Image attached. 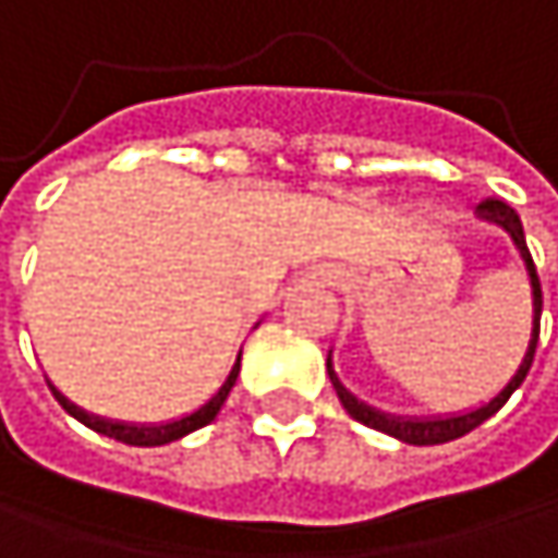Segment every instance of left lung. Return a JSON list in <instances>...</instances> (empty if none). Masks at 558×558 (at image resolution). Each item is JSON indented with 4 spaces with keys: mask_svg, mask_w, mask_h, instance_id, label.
<instances>
[{
    "mask_svg": "<svg viewBox=\"0 0 558 558\" xmlns=\"http://www.w3.org/2000/svg\"><path fill=\"white\" fill-rule=\"evenodd\" d=\"M476 214H480L486 223H497L500 230H507V233H510L513 246L520 250V256H523V263H526V276H530V289H533V331H530L526 355H523V362H520L517 375L504 385V391H500L497 398H490V401L480 404V408L460 411V414H447V417H398V414H385V411H378V408H372V404L359 401L352 391H348V388L338 381L335 365H331V352H328V359H325V368H328L331 388H335V395H338V401H341V408H344L348 414H352V417H355L359 424H365V427H375V430L391 434V437H398V440H404V444H414V447H430V444L457 440V437L470 434L473 427H480L486 417H494V414L510 401V395L526 381L530 365H533V355H536V341H539V315H543V289H539V276H536L533 256H530V250H526L523 223H520V217H517L513 206H510V203H504V199H483V203L476 206Z\"/></svg>",
    "mask_w": 558,
    "mask_h": 558,
    "instance_id": "left-lung-1",
    "label": "left lung"
}]
</instances>
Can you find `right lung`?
Segmentation results:
<instances>
[{"mask_svg": "<svg viewBox=\"0 0 558 558\" xmlns=\"http://www.w3.org/2000/svg\"><path fill=\"white\" fill-rule=\"evenodd\" d=\"M236 375H240V355H236V365H233V372L227 375L223 388H220L210 401L199 404L193 414H183V417L167 421V424H124V421H108V417L88 414V411H82L78 404H72V401H68L54 385H48V388H51L54 401H58L68 414H72L75 421H82L85 427H92V430H98V434H105V437H114V440H121V444H131V447H160V444L180 440V437L193 434L196 427H206V424H210V421L220 414V408H223L227 395L233 391Z\"/></svg>", "mask_w": 558, "mask_h": 558, "instance_id": "obj_1", "label": "right lung"}]
</instances>
